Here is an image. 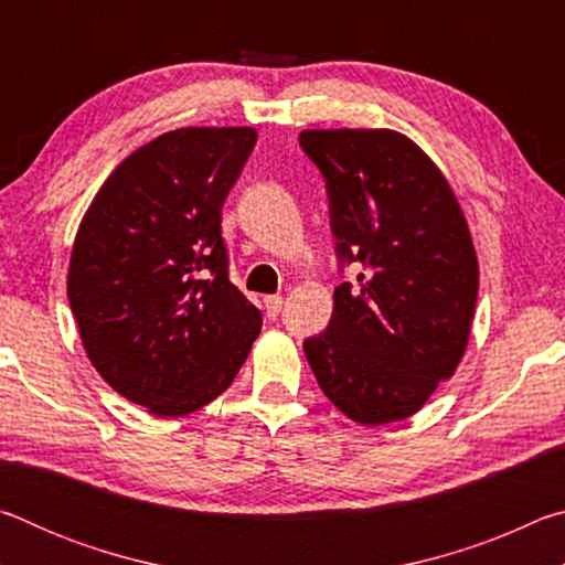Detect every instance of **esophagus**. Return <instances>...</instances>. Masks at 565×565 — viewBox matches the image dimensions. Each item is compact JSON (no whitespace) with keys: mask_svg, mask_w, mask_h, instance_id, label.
I'll list each match as a JSON object with an SVG mask.
<instances>
[{"mask_svg":"<svg viewBox=\"0 0 565 565\" xmlns=\"http://www.w3.org/2000/svg\"><path fill=\"white\" fill-rule=\"evenodd\" d=\"M281 306H284V296H266L264 299V309H266V313H269V319L279 317Z\"/></svg>","mask_w":565,"mask_h":565,"instance_id":"34e87169","label":"esophagus"}]
</instances>
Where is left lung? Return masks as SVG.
<instances>
[{
	"label": "left lung",
	"instance_id": "obj_1",
	"mask_svg": "<svg viewBox=\"0 0 565 565\" xmlns=\"http://www.w3.org/2000/svg\"><path fill=\"white\" fill-rule=\"evenodd\" d=\"M299 145L327 181L341 266L359 286L303 353L341 414L363 426L414 416L463 359L478 259L466 216L424 149L394 129H306Z\"/></svg>",
	"mask_w": 565,
	"mask_h": 565
}]
</instances>
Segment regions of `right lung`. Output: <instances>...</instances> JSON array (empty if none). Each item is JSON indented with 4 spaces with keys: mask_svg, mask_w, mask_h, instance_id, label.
<instances>
[{
    "mask_svg": "<svg viewBox=\"0 0 565 565\" xmlns=\"http://www.w3.org/2000/svg\"><path fill=\"white\" fill-rule=\"evenodd\" d=\"M252 127H186L111 171L74 238L66 296L92 366L161 418L232 386L262 311L228 281L222 206Z\"/></svg>",
    "mask_w": 565,
    "mask_h": 565,
    "instance_id": "obj_1",
    "label": "right lung"
}]
</instances>
